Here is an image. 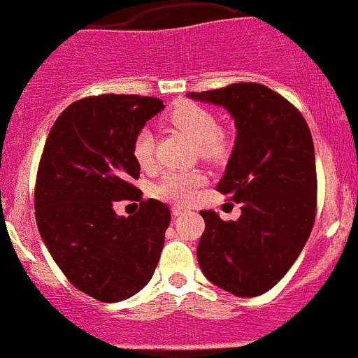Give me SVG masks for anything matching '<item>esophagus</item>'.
<instances>
[{
	"mask_svg": "<svg viewBox=\"0 0 358 358\" xmlns=\"http://www.w3.org/2000/svg\"><path fill=\"white\" fill-rule=\"evenodd\" d=\"M171 213H173V216H175V218H178V216H183V215H185V213H187V208H183V206H173Z\"/></svg>",
	"mask_w": 358,
	"mask_h": 358,
	"instance_id": "obj_1",
	"label": "esophagus"
}]
</instances>
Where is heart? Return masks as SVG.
<instances>
[{
	"label": "heart",
	"mask_w": 358,
	"mask_h": 358,
	"mask_svg": "<svg viewBox=\"0 0 358 358\" xmlns=\"http://www.w3.org/2000/svg\"><path fill=\"white\" fill-rule=\"evenodd\" d=\"M169 121L189 135L199 145V152L206 159H220L227 152V140L218 131L215 115L194 102H180L169 112ZM133 157L140 168H149L154 162V135L142 129L133 140ZM204 183V176L197 171H173L162 176L156 185V194L166 199L187 202Z\"/></svg>",
	"instance_id": "obj_1"
}]
</instances>
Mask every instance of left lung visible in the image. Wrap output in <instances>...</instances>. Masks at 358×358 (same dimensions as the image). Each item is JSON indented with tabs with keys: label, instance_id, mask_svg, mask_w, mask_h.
<instances>
[{
	"label": "left lung",
	"instance_id": "8db88e82",
	"mask_svg": "<svg viewBox=\"0 0 358 358\" xmlns=\"http://www.w3.org/2000/svg\"><path fill=\"white\" fill-rule=\"evenodd\" d=\"M227 109L236 143L216 190L241 204L237 222L202 209L197 262L209 282L252 298L287 273L312 232L317 208L315 150L301 112L258 83L187 93Z\"/></svg>",
	"mask_w": 358,
	"mask_h": 358
}]
</instances>
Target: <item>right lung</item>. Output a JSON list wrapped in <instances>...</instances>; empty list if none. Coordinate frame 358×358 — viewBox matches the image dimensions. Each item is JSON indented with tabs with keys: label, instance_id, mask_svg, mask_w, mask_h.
<instances>
[{
	"label": "right lung",
	"instance_id": "obj_1",
	"mask_svg": "<svg viewBox=\"0 0 358 358\" xmlns=\"http://www.w3.org/2000/svg\"><path fill=\"white\" fill-rule=\"evenodd\" d=\"M164 109L138 95L88 96L71 103L50 129L36 178L39 236L74 287L103 303L131 298L149 284L171 222L168 206L142 201L131 216L114 202L142 199L135 136Z\"/></svg>",
	"mask_w": 358,
	"mask_h": 358
}]
</instances>
